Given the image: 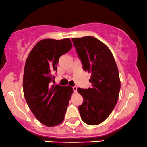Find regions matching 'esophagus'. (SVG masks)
I'll use <instances>...</instances> for the list:
<instances>
[{"instance_id": "esophagus-1", "label": "esophagus", "mask_w": 147, "mask_h": 147, "mask_svg": "<svg viewBox=\"0 0 147 147\" xmlns=\"http://www.w3.org/2000/svg\"><path fill=\"white\" fill-rule=\"evenodd\" d=\"M72 89H73V91L75 93H76L77 92H78V87H77L76 86H75V87H72Z\"/></svg>"}]
</instances>
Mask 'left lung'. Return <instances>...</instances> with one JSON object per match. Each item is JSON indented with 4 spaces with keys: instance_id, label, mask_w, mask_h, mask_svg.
Returning <instances> with one entry per match:
<instances>
[{
    "instance_id": "1",
    "label": "left lung",
    "mask_w": 147,
    "mask_h": 147,
    "mask_svg": "<svg viewBox=\"0 0 147 147\" xmlns=\"http://www.w3.org/2000/svg\"><path fill=\"white\" fill-rule=\"evenodd\" d=\"M84 71L91 72L92 87L78 88L83 103L79 109L81 119L89 125L103 122L112 113L119 97V71L112 52L96 38L86 36L72 38Z\"/></svg>"
}]
</instances>
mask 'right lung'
Masks as SVG:
<instances>
[{"label": "right lung", "instance_id": "1", "mask_svg": "<svg viewBox=\"0 0 147 147\" xmlns=\"http://www.w3.org/2000/svg\"><path fill=\"white\" fill-rule=\"evenodd\" d=\"M69 38L44 39L34 46L26 60L23 75V93L37 119L47 127L61 124L73 89L52 84L53 73L61 55L72 48Z\"/></svg>", "mask_w": 147, "mask_h": 147}]
</instances>
